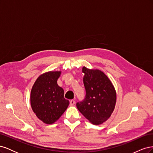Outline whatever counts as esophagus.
Here are the masks:
<instances>
[{"mask_svg": "<svg viewBox=\"0 0 153 153\" xmlns=\"http://www.w3.org/2000/svg\"><path fill=\"white\" fill-rule=\"evenodd\" d=\"M69 103H70L71 106H73V105H74L75 104V100H71L70 101H69Z\"/></svg>", "mask_w": 153, "mask_h": 153, "instance_id": "1", "label": "esophagus"}]
</instances>
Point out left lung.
I'll return each instance as SVG.
<instances>
[{"label":"left lung","instance_id":"8db88e82","mask_svg":"<svg viewBox=\"0 0 153 153\" xmlns=\"http://www.w3.org/2000/svg\"><path fill=\"white\" fill-rule=\"evenodd\" d=\"M84 84L86 94L76 107L93 124L105 122L112 114L116 103V92L105 74L98 69L83 67Z\"/></svg>","mask_w":153,"mask_h":153}]
</instances>
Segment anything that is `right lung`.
Returning <instances> with one entry per match:
<instances>
[{
	"mask_svg": "<svg viewBox=\"0 0 153 153\" xmlns=\"http://www.w3.org/2000/svg\"><path fill=\"white\" fill-rule=\"evenodd\" d=\"M61 71H49L41 75L32 86L31 107L44 123L53 124L61 117L69 104L64 98V90L57 84Z\"/></svg>",
	"mask_w": 153,
	"mask_h": 153,
	"instance_id": "add662e5",
	"label": "right lung"
}]
</instances>
